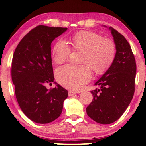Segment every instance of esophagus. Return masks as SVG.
Instances as JSON below:
<instances>
[{
	"label": "esophagus",
	"mask_w": 146,
	"mask_h": 146,
	"mask_svg": "<svg viewBox=\"0 0 146 146\" xmlns=\"http://www.w3.org/2000/svg\"><path fill=\"white\" fill-rule=\"evenodd\" d=\"M76 94V92H73V91H69L68 92V96H72Z\"/></svg>",
	"instance_id": "34e87169"
}]
</instances>
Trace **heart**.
Returning a JSON list of instances; mask_svg holds the SVG:
<instances>
[{
  "instance_id": "b5f03b06",
  "label": "heart",
  "mask_w": 146,
  "mask_h": 146,
  "mask_svg": "<svg viewBox=\"0 0 146 146\" xmlns=\"http://www.w3.org/2000/svg\"><path fill=\"white\" fill-rule=\"evenodd\" d=\"M70 43L72 49L83 52L82 63L88 65L97 74L104 73L115 59L113 43L94 32L80 31L70 38ZM70 53L69 46L64 41L58 40L52 49L53 60L57 64L64 62ZM88 66L65 65L56 70V78L66 88L80 90L92 78V71Z\"/></svg>"
}]
</instances>
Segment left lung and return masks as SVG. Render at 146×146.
Wrapping results in <instances>:
<instances>
[{
  "label": "left lung",
  "instance_id": "obj_1",
  "mask_svg": "<svg viewBox=\"0 0 146 146\" xmlns=\"http://www.w3.org/2000/svg\"><path fill=\"white\" fill-rule=\"evenodd\" d=\"M108 29L115 46V59L95 82L100 88L91 91L93 100L86 108L88 115L101 124L114 122L124 113L133 98L136 74L135 58L128 42L112 27Z\"/></svg>",
  "mask_w": 146,
  "mask_h": 146
}]
</instances>
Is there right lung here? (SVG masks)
<instances>
[{"label":"right lung","mask_w":146,"mask_h":146,"mask_svg":"<svg viewBox=\"0 0 146 146\" xmlns=\"http://www.w3.org/2000/svg\"><path fill=\"white\" fill-rule=\"evenodd\" d=\"M67 28L40 25L31 30L18 44L12 61V80L18 103L27 117L38 123H48L60 115L68 91L54 81L51 44Z\"/></svg>","instance_id":"1"}]
</instances>
